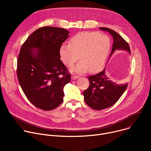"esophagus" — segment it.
I'll return each instance as SVG.
<instances>
[{"label": "esophagus", "instance_id": "1", "mask_svg": "<svg viewBox=\"0 0 151 151\" xmlns=\"http://www.w3.org/2000/svg\"><path fill=\"white\" fill-rule=\"evenodd\" d=\"M71 78H72V79H76L79 78V76H76V75H72V77H71Z\"/></svg>", "mask_w": 151, "mask_h": 151}]
</instances>
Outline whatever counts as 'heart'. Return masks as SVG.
I'll return each mask as SVG.
<instances>
[{
    "label": "heart",
    "mask_w": 151,
    "mask_h": 151,
    "mask_svg": "<svg viewBox=\"0 0 151 151\" xmlns=\"http://www.w3.org/2000/svg\"><path fill=\"white\" fill-rule=\"evenodd\" d=\"M111 50L108 36L96 32H83L76 34L69 40V44H63L59 53L61 60L72 72L84 73L89 69L91 73L101 70L106 62Z\"/></svg>",
    "instance_id": "1"
}]
</instances>
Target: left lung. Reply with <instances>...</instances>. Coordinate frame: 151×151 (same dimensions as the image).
I'll list each match as a JSON object with an SVG mask.
<instances>
[{
	"label": "left lung",
	"mask_w": 151,
	"mask_h": 151,
	"mask_svg": "<svg viewBox=\"0 0 151 151\" xmlns=\"http://www.w3.org/2000/svg\"><path fill=\"white\" fill-rule=\"evenodd\" d=\"M100 30L108 32L113 38L112 53L117 50H124L131 54L130 46L126 40L114 30L100 27ZM90 85L87 90L83 91L84 100L91 108L101 110L113 106L119 100L127 87V83L118 85L110 81L105 75L104 69L100 73L88 77Z\"/></svg>",
	"instance_id": "obj_1"
}]
</instances>
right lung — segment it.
<instances>
[{"mask_svg":"<svg viewBox=\"0 0 151 151\" xmlns=\"http://www.w3.org/2000/svg\"><path fill=\"white\" fill-rule=\"evenodd\" d=\"M69 34L65 29L42 27L21 47L17 68L18 82L27 99L40 109L51 111L61 104L64 87L70 81V73L59 53Z\"/></svg>","mask_w":151,"mask_h":151,"instance_id":"add662e5","label":"right lung"}]
</instances>
